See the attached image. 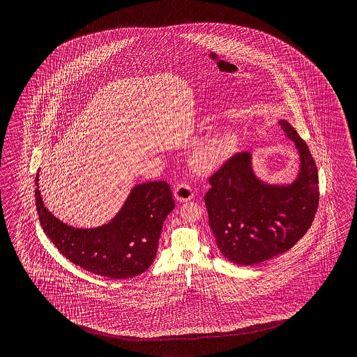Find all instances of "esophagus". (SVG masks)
<instances>
[{
    "mask_svg": "<svg viewBox=\"0 0 357 357\" xmlns=\"http://www.w3.org/2000/svg\"><path fill=\"white\" fill-rule=\"evenodd\" d=\"M174 195L177 202L183 203V202H189L192 197H194V191L191 189V186L188 183H180L175 188L174 191Z\"/></svg>",
    "mask_w": 357,
    "mask_h": 357,
    "instance_id": "1",
    "label": "esophagus"
}]
</instances>
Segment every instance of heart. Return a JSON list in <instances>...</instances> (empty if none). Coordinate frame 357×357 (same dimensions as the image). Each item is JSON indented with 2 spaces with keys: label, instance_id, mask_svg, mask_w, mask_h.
Instances as JSON below:
<instances>
[{
  "label": "heart",
  "instance_id": "1",
  "mask_svg": "<svg viewBox=\"0 0 357 357\" xmlns=\"http://www.w3.org/2000/svg\"><path fill=\"white\" fill-rule=\"evenodd\" d=\"M237 145V137L231 131L215 132L194 148L190 162L192 168L204 175H211L227 162Z\"/></svg>",
  "mask_w": 357,
  "mask_h": 357
}]
</instances>
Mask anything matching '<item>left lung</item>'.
I'll list each match as a JSON object with an SVG mask.
<instances>
[{"label": "left lung", "mask_w": 357, "mask_h": 357, "mask_svg": "<svg viewBox=\"0 0 357 357\" xmlns=\"http://www.w3.org/2000/svg\"><path fill=\"white\" fill-rule=\"evenodd\" d=\"M298 153L291 183H268L255 175L251 153H237L209 178L205 206L223 257L252 266L289 250L312 223L319 204L317 165L309 146L286 120L280 121Z\"/></svg>", "instance_id": "obj_1"}]
</instances>
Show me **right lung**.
<instances>
[{"instance_id": "right-lung-1", "label": "right lung", "mask_w": 357, "mask_h": 357, "mask_svg": "<svg viewBox=\"0 0 357 357\" xmlns=\"http://www.w3.org/2000/svg\"><path fill=\"white\" fill-rule=\"evenodd\" d=\"M36 176L39 222L61 254L75 266L107 278H131L152 266L163 222L175 202L167 182L135 185L126 202L106 225L75 228L56 218L43 203Z\"/></svg>"}]
</instances>
